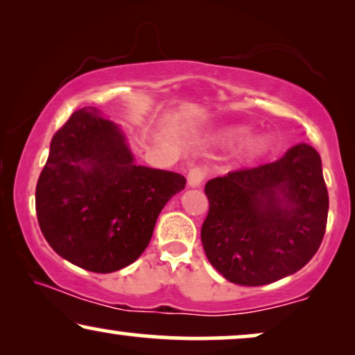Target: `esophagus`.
Listing matches in <instances>:
<instances>
[{"label":"esophagus","mask_w":355,"mask_h":355,"mask_svg":"<svg viewBox=\"0 0 355 355\" xmlns=\"http://www.w3.org/2000/svg\"><path fill=\"white\" fill-rule=\"evenodd\" d=\"M207 178V171L200 166H193L189 169L187 174V184L189 187H198L203 182V179Z\"/></svg>","instance_id":"1"}]
</instances>
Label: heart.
Returning <instances> with one entry per match:
<instances>
[{
    "label": "heart",
    "instance_id": "1",
    "mask_svg": "<svg viewBox=\"0 0 355 355\" xmlns=\"http://www.w3.org/2000/svg\"><path fill=\"white\" fill-rule=\"evenodd\" d=\"M244 134H245L244 129H236V130H231L230 137L239 139ZM263 147H265V140L263 139H261V137H252V139L247 140L245 152L249 153V155H257V153H260L261 150H263Z\"/></svg>",
    "mask_w": 355,
    "mask_h": 355
}]
</instances>
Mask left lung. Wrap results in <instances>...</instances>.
I'll use <instances>...</instances> for the list:
<instances>
[{"mask_svg":"<svg viewBox=\"0 0 355 355\" xmlns=\"http://www.w3.org/2000/svg\"><path fill=\"white\" fill-rule=\"evenodd\" d=\"M205 193L203 250L231 283H275L307 265L322 244L328 191L322 158L307 144L273 163L210 179Z\"/></svg>","mask_w":355,"mask_h":355,"instance_id":"1","label":"left lung"}]
</instances>
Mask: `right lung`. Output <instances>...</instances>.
Returning a JSON list of instances; mask_svg holds the SVG:
<instances>
[{"instance_id":"obj_1","label":"right lung","mask_w":355,"mask_h":355,"mask_svg":"<svg viewBox=\"0 0 355 355\" xmlns=\"http://www.w3.org/2000/svg\"><path fill=\"white\" fill-rule=\"evenodd\" d=\"M186 178L135 164L124 134L79 110L53 135L35 210L51 249L80 268L111 273L142 255L159 211Z\"/></svg>"}]
</instances>
